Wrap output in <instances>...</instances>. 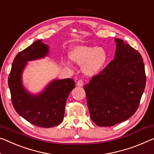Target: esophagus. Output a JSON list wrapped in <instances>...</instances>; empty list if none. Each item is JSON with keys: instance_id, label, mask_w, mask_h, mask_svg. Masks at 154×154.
I'll return each instance as SVG.
<instances>
[{"instance_id": "1", "label": "esophagus", "mask_w": 154, "mask_h": 154, "mask_svg": "<svg viewBox=\"0 0 154 154\" xmlns=\"http://www.w3.org/2000/svg\"><path fill=\"white\" fill-rule=\"evenodd\" d=\"M77 85L78 86H79V87L83 86V85H84V81H83V80H82V79L78 80L77 83Z\"/></svg>"}]
</instances>
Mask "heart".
<instances>
[{"mask_svg": "<svg viewBox=\"0 0 154 154\" xmlns=\"http://www.w3.org/2000/svg\"><path fill=\"white\" fill-rule=\"evenodd\" d=\"M70 60L77 64H83L82 69L86 75H93L103 69L108 60V53L101 46L78 45L69 52Z\"/></svg>", "mask_w": 154, "mask_h": 154, "instance_id": "heart-1", "label": "heart"}]
</instances>
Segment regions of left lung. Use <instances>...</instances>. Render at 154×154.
<instances>
[{
	"mask_svg": "<svg viewBox=\"0 0 154 154\" xmlns=\"http://www.w3.org/2000/svg\"><path fill=\"white\" fill-rule=\"evenodd\" d=\"M113 60L84 86L90 118L98 126H113L134 115L146 84L143 57L121 39H114Z\"/></svg>",
	"mask_w": 154,
	"mask_h": 154,
	"instance_id": "obj_1",
	"label": "left lung"
}]
</instances>
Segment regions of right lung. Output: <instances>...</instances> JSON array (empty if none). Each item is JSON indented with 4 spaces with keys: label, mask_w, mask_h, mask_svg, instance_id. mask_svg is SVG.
<instances>
[{
    "label": "right lung",
    "mask_w": 154,
    "mask_h": 154,
    "mask_svg": "<svg viewBox=\"0 0 154 154\" xmlns=\"http://www.w3.org/2000/svg\"><path fill=\"white\" fill-rule=\"evenodd\" d=\"M48 46L40 40L18 53L12 63L8 77L11 102L15 110L25 120L40 128H53L64 119L65 106L70 92L75 87L72 79H55L38 95L24 88L21 75L26 62L47 55Z\"/></svg>",
    "instance_id": "add662e5"
}]
</instances>
